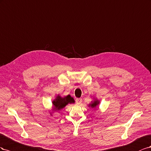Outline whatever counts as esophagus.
Masks as SVG:
<instances>
[{
  "mask_svg": "<svg viewBox=\"0 0 151 151\" xmlns=\"http://www.w3.org/2000/svg\"><path fill=\"white\" fill-rule=\"evenodd\" d=\"M81 102H82V99H76V104H80Z\"/></svg>",
  "mask_w": 151,
  "mask_h": 151,
  "instance_id": "1",
  "label": "esophagus"
}]
</instances>
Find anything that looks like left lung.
Masks as SVG:
<instances>
[{
	"label": "left lung",
	"instance_id": "obj_1",
	"mask_svg": "<svg viewBox=\"0 0 151 151\" xmlns=\"http://www.w3.org/2000/svg\"><path fill=\"white\" fill-rule=\"evenodd\" d=\"M99 101L96 99L93 101H92L90 104H88V107H91L92 108H96V107H97V106L99 104Z\"/></svg>",
	"mask_w": 151,
	"mask_h": 151
}]
</instances>
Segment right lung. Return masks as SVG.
Masks as SVG:
<instances>
[{"instance_id":"right-lung-1","label":"right lung","mask_w":151,"mask_h":151,"mask_svg":"<svg viewBox=\"0 0 151 151\" xmlns=\"http://www.w3.org/2000/svg\"><path fill=\"white\" fill-rule=\"evenodd\" d=\"M69 103L71 104V103H75V100L72 97H71L70 95H68L67 96L62 97L58 95L56 98L52 101V105L54 106L53 110H61L64 108Z\"/></svg>"}]
</instances>
